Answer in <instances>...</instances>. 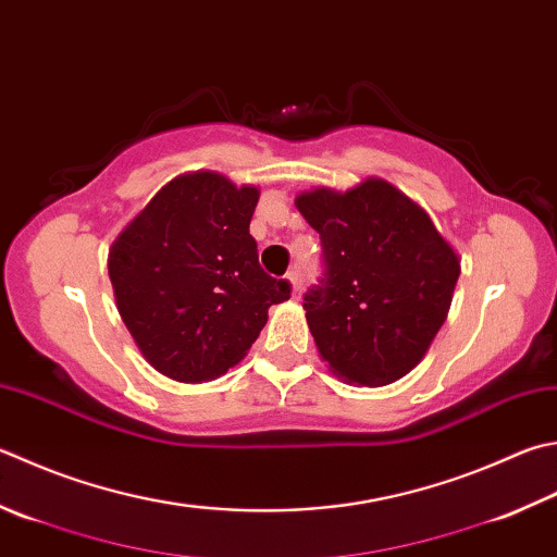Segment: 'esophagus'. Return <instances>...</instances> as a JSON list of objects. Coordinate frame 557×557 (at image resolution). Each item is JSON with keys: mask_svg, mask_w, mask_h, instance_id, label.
<instances>
[{"mask_svg": "<svg viewBox=\"0 0 557 557\" xmlns=\"http://www.w3.org/2000/svg\"><path fill=\"white\" fill-rule=\"evenodd\" d=\"M290 281V288H293V296H300V288H302V276H300V269H293L290 274L286 276Z\"/></svg>", "mask_w": 557, "mask_h": 557, "instance_id": "esophagus-1", "label": "esophagus"}]
</instances>
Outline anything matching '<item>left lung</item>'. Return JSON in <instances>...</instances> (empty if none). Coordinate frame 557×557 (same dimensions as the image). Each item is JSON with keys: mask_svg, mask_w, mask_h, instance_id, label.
I'll use <instances>...</instances> for the list:
<instances>
[{"mask_svg": "<svg viewBox=\"0 0 557 557\" xmlns=\"http://www.w3.org/2000/svg\"><path fill=\"white\" fill-rule=\"evenodd\" d=\"M320 233L324 274L306 293L308 327L330 371L381 387L422 361L450 308L460 259L424 208L385 180L296 198Z\"/></svg>", "mask_w": 557, "mask_h": 557, "instance_id": "8db88e82", "label": "left lung"}]
</instances>
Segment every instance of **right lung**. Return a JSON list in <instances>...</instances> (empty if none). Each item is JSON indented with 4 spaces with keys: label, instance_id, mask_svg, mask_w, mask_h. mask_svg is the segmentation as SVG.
I'll return each mask as SVG.
<instances>
[{
    "label": "right lung",
    "instance_id": "1",
    "mask_svg": "<svg viewBox=\"0 0 557 557\" xmlns=\"http://www.w3.org/2000/svg\"><path fill=\"white\" fill-rule=\"evenodd\" d=\"M257 201V186L182 174L115 237V306L148 363L172 381L223 375L245 359L269 308L290 298V283L259 267L249 235Z\"/></svg>",
    "mask_w": 557,
    "mask_h": 557
}]
</instances>
